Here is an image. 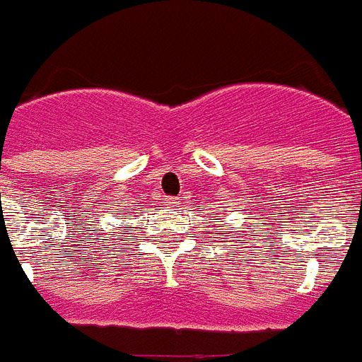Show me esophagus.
Here are the masks:
<instances>
[{
	"instance_id": "obj_1",
	"label": "esophagus",
	"mask_w": 362,
	"mask_h": 362,
	"mask_svg": "<svg viewBox=\"0 0 362 362\" xmlns=\"http://www.w3.org/2000/svg\"><path fill=\"white\" fill-rule=\"evenodd\" d=\"M167 206L169 208H176L178 206V199H167Z\"/></svg>"
}]
</instances>
